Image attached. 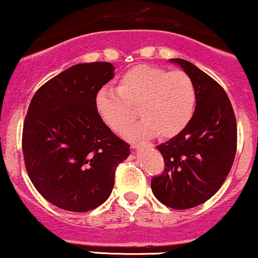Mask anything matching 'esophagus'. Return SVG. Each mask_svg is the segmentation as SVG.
Here are the masks:
<instances>
[{
    "label": "esophagus",
    "mask_w": 258,
    "mask_h": 258,
    "mask_svg": "<svg viewBox=\"0 0 258 258\" xmlns=\"http://www.w3.org/2000/svg\"><path fill=\"white\" fill-rule=\"evenodd\" d=\"M139 144H141V143H132V144H131V147L133 148V149H137V148L139 147ZM143 146H144V144H143ZM147 146H148V147H153V144H149V143H148Z\"/></svg>",
    "instance_id": "1"
}]
</instances>
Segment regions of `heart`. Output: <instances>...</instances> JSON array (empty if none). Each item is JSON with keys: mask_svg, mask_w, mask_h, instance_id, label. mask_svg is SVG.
Here are the masks:
<instances>
[{"mask_svg": "<svg viewBox=\"0 0 258 258\" xmlns=\"http://www.w3.org/2000/svg\"><path fill=\"white\" fill-rule=\"evenodd\" d=\"M197 99V86L186 73L137 65L121 76L117 90L100 88L94 105L100 119L117 132L135 119V108H138L143 120L123 132L127 138L156 133L160 138H173L193 119Z\"/></svg>", "mask_w": 258, "mask_h": 258, "instance_id": "heart-1", "label": "heart"}]
</instances>
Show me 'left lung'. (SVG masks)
I'll return each mask as SVG.
<instances>
[{
    "instance_id": "obj_1",
    "label": "left lung",
    "mask_w": 258,
    "mask_h": 258,
    "mask_svg": "<svg viewBox=\"0 0 258 258\" xmlns=\"http://www.w3.org/2000/svg\"><path fill=\"white\" fill-rule=\"evenodd\" d=\"M193 79L198 99L193 119L176 137L156 148L164 173L152 179L153 194L171 209L186 210L217 193L236 152V121L227 93L190 61L170 59Z\"/></svg>"
}]
</instances>
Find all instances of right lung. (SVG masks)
<instances>
[{
  "label": "right lung",
  "mask_w": 258,
  "mask_h": 258,
  "mask_svg": "<svg viewBox=\"0 0 258 258\" xmlns=\"http://www.w3.org/2000/svg\"><path fill=\"white\" fill-rule=\"evenodd\" d=\"M106 61L76 64L38 88L23 127V154L32 184L47 201L73 212L102 205L130 146L103 122L96 94L114 78Z\"/></svg>",
  "instance_id": "add662e5"
}]
</instances>
